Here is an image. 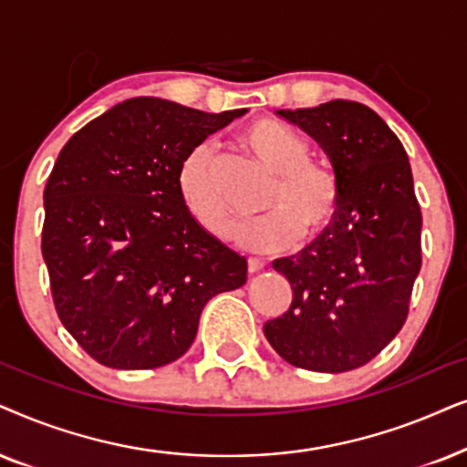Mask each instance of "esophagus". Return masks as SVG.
Listing matches in <instances>:
<instances>
[{"instance_id":"esophagus-1","label":"esophagus","mask_w":467,"mask_h":467,"mask_svg":"<svg viewBox=\"0 0 467 467\" xmlns=\"http://www.w3.org/2000/svg\"><path fill=\"white\" fill-rule=\"evenodd\" d=\"M260 269H265V263L258 258H247V273H258Z\"/></svg>"}]
</instances>
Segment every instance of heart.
I'll use <instances>...</instances> for the list:
<instances>
[{"instance_id": "b5f03b06", "label": "heart", "mask_w": 467, "mask_h": 467, "mask_svg": "<svg viewBox=\"0 0 467 467\" xmlns=\"http://www.w3.org/2000/svg\"><path fill=\"white\" fill-rule=\"evenodd\" d=\"M241 145L277 177L265 209L269 215L239 228V244L250 252L275 254L296 244L298 234L314 241L325 237L337 220L341 183L320 161L309 160L301 134L275 119H258L241 132ZM179 196L190 215L215 237H228L233 213L217 182L215 153L198 145L185 155L177 172Z\"/></svg>"}]
</instances>
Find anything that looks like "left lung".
<instances>
[{
	"label": "left lung",
	"instance_id": "8db88e82",
	"mask_svg": "<svg viewBox=\"0 0 467 467\" xmlns=\"http://www.w3.org/2000/svg\"><path fill=\"white\" fill-rule=\"evenodd\" d=\"M277 115L331 160L341 207L325 237L273 263L292 303L266 322L265 337L295 368L357 369L401 331L420 271L422 215L408 153L380 115L350 99Z\"/></svg>",
	"mask_w": 467,
	"mask_h": 467
}]
</instances>
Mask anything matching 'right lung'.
Segmentation results:
<instances>
[{
  "instance_id": "right-lung-1",
  "label": "right lung",
  "mask_w": 467,
  "mask_h": 467,
  "mask_svg": "<svg viewBox=\"0 0 467 467\" xmlns=\"http://www.w3.org/2000/svg\"><path fill=\"white\" fill-rule=\"evenodd\" d=\"M245 113L130 98L59 151L45 188L42 256L61 325L98 363H172L209 298L245 284V258L190 215L177 188L185 155Z\"/></svg>"
}]
</instances>
